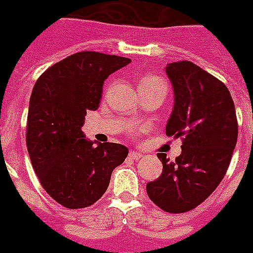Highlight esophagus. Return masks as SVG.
Returning <instances> with one entry per match:
<instances>
[{
	"label": "esophagus",
	"mask_w": 253,
	"mask_h": 253,
	"mask_svg": "<svg viewBox=\"0 0 253 253\" xmlns=\"http://www.w3.org/2000/svg\"><path fill=\"white\" fill-rule=\"evenodd\" d=\"M129 157H132L133 160H138V159H141L142 155L137 151H130L129 152Z\"/></svg>",
	"instance_id": "34e87169"
}]
</instances>
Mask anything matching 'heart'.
I'll list each match as a JSON object with an SVG mask.
<instances>
[{"label": "heart", "instance_id": "obj_1", "mask_svg": "<svg viewBox=\"0 0 253 253\" xmlns=\"http://www.w3.org/2000/svg\"><path fill=\"white\" fill-rule=\"evenodd\" d=\"M163 80L157 76H144L140 81V85H144V84H153V83H161Z\"/></svg>", "mask_w": 253, "mask_h": 253}]
</instances>
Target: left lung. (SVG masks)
<instances>
[{
    "mask_svg": "<svg viewBox=\"0 0 253 253\" xmlns=\"http://www.w3.org/2000/svg\"><path fill=\"white\" fill-rule=\"evenodd\" d=\"M165 73L173 86V109L165 133L181 137L174 161L159 153L160 177L147 184L148 196L169 213L196 208L217 188L237 141L235 104L220 80L191 61L170 62Z\"/></svg>",
    "mask_w": 253,
    "mask_h": 253,
    "instance_id": "left-lung-1",
    "label": "left lung"
}]
</instances>
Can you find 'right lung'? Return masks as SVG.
<instances>
[{
    "mask_svg": "<svg viewBox=\"0 0 253 253\" xmlns=\"http://www.w3.org/2000/svg\"><path fill=\"white\" fill-rule=\"evenodd\" d=\"M129 62L126 57L79 52L50 66L34 84L26 147L43 189L65 208L94 204L128 156L123 144L94 145L81 128L86 112L100 106L104 81Z\"/></svg>",
    "mask_w": 253,
    "mask_h": 253,
    "instance_id": "right-lung-1",
    "label": "right lung"
}]
</instances>
